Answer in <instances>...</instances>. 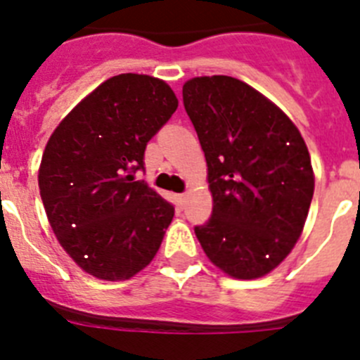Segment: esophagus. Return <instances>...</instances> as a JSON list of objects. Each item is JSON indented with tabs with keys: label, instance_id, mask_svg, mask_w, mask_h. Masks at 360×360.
Returning <instances> with one entry per match:
<instances>
[{
	"label": "esophagus",
	"instance_id": "1",
	"mask_svg": "<svg viewBox=\"0 0 360 360\" xmlns=\"http://www.w3.org/2000/svg\"><path fill=\"white\" fill-rule=\"evenodd\" d=\"M186 200H187L186 193H182V195H178V196H176V202H178V205H180V207H182L184 203H186Z\"/></svg>",
	"mask_w": 360,
	"mask_h": 360
}]
</instances>
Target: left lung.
<instances>
[{"instance_id":"left-lung-1","label":"left lung","mask_w":360,"mask_h":360,"mask_svg":"<svg viewBox=\"0 0 360 360\" xmlns=\"http://www.w3.org/2000/svg\"><path fill=\"white\" fill-rule=\"evenodd\" d=\"M182 95L212 193V214L196 238L229 276L262 278L303 231L314 196L307 144L276 104L234 77L191 79Z\"/></svg>"}]
</instances>
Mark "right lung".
<instances>
[{
	"label": "right lung",
	"mask_w": 360,
	"mask_h": 360,
	"mask_svg": "<svg viewBox=\"0 0 360 360\" xmlns=\"http://www.w3.org/2000/svg\"><path fill=\"white\" fill-rule=\"evenodd\" d=\"M176 108L164 81L122 73L91 91L50 136L41 200L63 249L88 274L129 279L157 254L174 207L135 174Z\"/></svg>",
	"instance_id": "add662e5"
}]
</instances>
